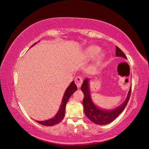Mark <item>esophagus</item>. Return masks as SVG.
<instances>
[{"mask_svg":"<svg viewBox=\"0 0 149 149\" xmlns=\"http://www.w3.org/2000/svg\"><path fill=\"white\" fill-rule=\"evenodd\" d=\"M83 83V79L81 77H80V76H77L75 78V84L77 86L78 88H80L81 86Z\"/></svg>","mask_w":149,"mask_h":149,"instance_id":"34e87169","label":"esophagus"}]
</instances>
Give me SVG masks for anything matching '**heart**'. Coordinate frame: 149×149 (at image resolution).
<instances>
[{"instance_id":"b5f03b06","label":"heart","mask_w":149,"mask_h":149,"mask_svg":"<svg viewBox=\"0 0 149 149\" xmlns=\"http://www.w3.org/2000/svg\"><path fill=\"white\" fill-rule=\"evenodd\" d=\"M100 52V48H99L98 47L96 46H91L88 47L85 50V53L86 54V55L89 57V58H93L99 52ZM104 56V54L101 53H99L98 55L97 56V58L96 60L97 61L101 60L102 58Z\"/></svg>"}]
</instances>
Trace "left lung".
<instances>
[{
    "label": "left lung",
    "mask_w": 149,
    "mask_h": 149,
    "mask_svg": "<svg viewBox=\"0 0 149 149\" xmlns=\"http://www.w3.org/2000/svg\"><path fill=\"white\" fill-rule=\"evenodd\" d=\"M116 56L122 57L127 59V57L121 49L116 47ZM89 79L86 78L81 86V91L84 94V99L83 104L84 111L87 118L93 122V123L98 125H106L112 123L122 112L124 111L125 106H127L129 100L130 93H131V86L128 92L127 96L123 103H122L119 107L112 109H104L99 107L94 103L91 96L89 88Z\"/></svg>",
    "instance_id": "obj_1"
}]
</instances>
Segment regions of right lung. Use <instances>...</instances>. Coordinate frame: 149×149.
Here are the masks:
<instances>
[{
  "label": "right lung",
  "mask_w": 149,
  "mask_h": 149,
  "mask_svg": "<svg viewBox=\"0 0 149 149\" xmlns=\"http://www.w3.org/2000/svg\"><path fill=\"white\" fill-rule=\"evenodd\" d=\"M36 43H37V42L34 43L31 47H32L33 45H35ZM76 90H77V86H76L74 81H73L70 83V84L66 88V91L64 93L62 101H61L59 109H58L57 113L55 114V116H54L53 118L49 119H48V120H42V121L36 120L37 121V123L42 124V125H46V126H52V125H56L59 123H60V122L63 120V119L65 117V108H66V105L67 104V102L69 100V99L71 97V96L74 93V91H76Z\"/></svg>",
  "instance_id": "obj_1"
}]
</instances>
